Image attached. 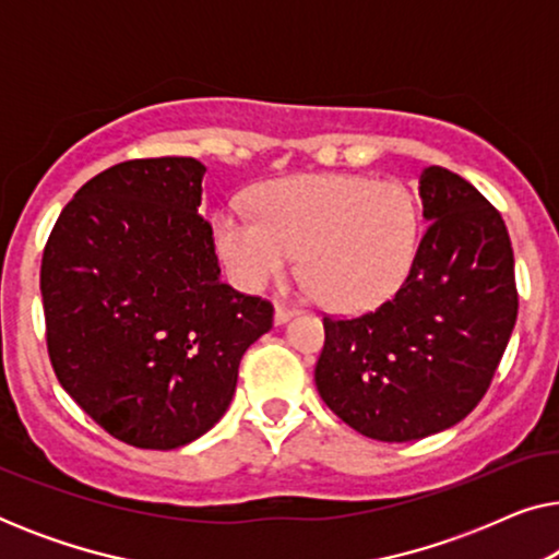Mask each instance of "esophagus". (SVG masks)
<instances>
[{"label": "esophagus", "instance_id": "esophagus-1", "mask_svg": "<svg viewBox=\"0 0 559 559\" xmlns=\"http://www.w3.org/2000/svg\"><path fill=\"white\" fill-rule=\"evenodd\" d=\"M293 316H295L293 308H287V305H282V302H274V323L285 325Z\"/></svg>", "mask_w": 559, "mask_h": 559}]
</instances>
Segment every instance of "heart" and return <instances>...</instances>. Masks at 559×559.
<instances>
[{"instance_id":"1","label":"heart","mask_w":559,"mask_h":559,"mask_svg":"<svg viewBox=\"0 0 559 559\" xmlns=\"http://www.w3.org/2000/svg\"><path fill=\"white\" fill-rule=\"evenodd\" d=\"M254 205H224L211 221L218 257L247 289H262L300 251L320 300L354 312L389 300L415 264L423 213L402 182L293 175L259 188Z\"/></svg>"}]
</instances>
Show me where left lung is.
<instances>
[{
    "mask_svg": "<svg viewBox=\"0 0 559 559\" xmlns=\"http://www.w3.org/2000/svg\"><path fill=\"white\" fill-rule=\"evenodd\" d=\"M430 226L392 300L325 318L316 366L323 402L348 427L409 442L461 423L486 394L516 323L514 251L501 213L461 175H419Z\"/></svg>",
    "mask_w": 559,
    "mask_h": 559,
    "instance_id": "obj_1",
    "label": "left lung"
}]
</instances>
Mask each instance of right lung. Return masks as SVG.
Returning <instances> with one entry per match:
<instances>
[{"label":"right lung","instance_id":"1","mask_svg":"<svg viewBox=\"0 0 559 559\" xmlns=\"http://www.w3.org/2000/svg\"><path fill=\"white\" fill-rule=\"evenodd\" d=\"M205 165L129 159L91 178L43 251L48 354L60 386L134 448L188 445L224 417L272 305L221 282L198 216Z\"/></svg>","mask_w":559,"mask_h":559}]
</instances>
